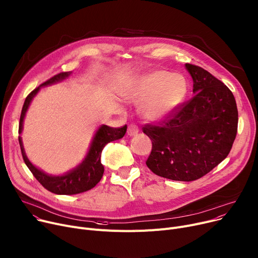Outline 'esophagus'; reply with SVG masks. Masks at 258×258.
<instances>
[{
    "label": "esophagus",
    "mask_w": 258,
    "mask_h": 258,
    "mask_svg": "<svg viewBox=\"0 0 258 258\" xmlns=\"http://www.w3.org/2000/svg\"><path fill=\"white\" fill-rule=\"evenodd\" d=\"M138 133H139V128H138V126H137L136 124L131 123V124L127 126V135H128L130 137H133V136L137 135Z\"/></svg>",
    "instance_id": "esophagus-1"
}]
</instances>
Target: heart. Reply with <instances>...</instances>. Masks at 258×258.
<instances>
[{
    "mask_svg": "<svg viewBox=\"0 0 258 258\" xmlns=\"http://www.w3.org/2000/svg\"><path fill=\"white\" fill-rule=\"evenodd\" d=\"M186 82L179 74L152 71L136 79L125 92L133 102H140V113L151 122H159L173 113L186 95Z\"/></svg>",
    "mask_w": 258,
    "mask_h": 258,
    "instance_id": "heart-1",
    "label": "heart"
}]
</instances>
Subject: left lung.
Segmentation results:
<instances>
[{
	"label": "left lung",
	"instance_id": "1",
	"mask_svg": "<svg viewBox=\"0 0 258 258\" xmlns=\"http://www.w3.org/2000/svg\"><path fill=\"white\" fill-rule=\"evenodd\" d=\"M193 79L192 99L160 125H146L143 133L152 149L146 161L154 174L179 181L208 174L230 152L238 113L232 92L203 68L185 64Z\"/></svg>",
	"mask_w": 258,
	"mask_h": 258
}]
</instances>
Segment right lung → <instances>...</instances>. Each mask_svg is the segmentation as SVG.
Returning a JSON list of instances; mask_svg holds the SVG:
<instances>
[{
    "label": "right lung",
    "instance_id": "obj_1",
    "mask_svg": "<svg viewBox=\"0 0 258 258\" xmlns=\"http://www.w3.org/2000/svg\"><path fill=\"white\" fill-rule=\"evenodd\" d=\"M71 75H72V72L58 74L53 78L47 80L46 82H44L43 84H41L39 87L34 89L27 96L23 110H22L21 119H20V127H19L20 135L23 132L24 119L31 105V101L38 93L40 88L45 87V86H49V85L62 82ZM125 133H126V125L119 128L110 127L105 124L100 125L97 128L96 133L94 134L88 152L86 154L83 162L79 164L76 168L70 170L68 172L62 175L47 174L44 172V171L37 168L35 165H33L29 161L27 154L25 152L21 136H19V141L21 145L23 158L27 167L30 169L33 175L35 176V178L46 188V190L58 195H74V194H79V193L91 190L92 187H94L99 182L105 171V168L100 162V156H101L102 149H104V147L108 143L121 139L125 135Z\"/></svg>",
    "mask_w": 258,
    "mask_h": 258
}]
</instances>
